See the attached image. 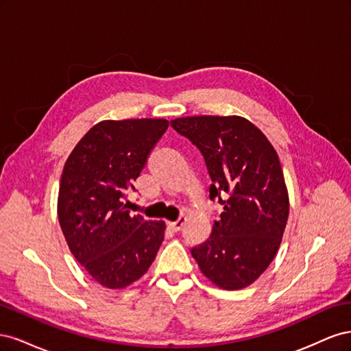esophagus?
I'll return each mask as SVG.
<instances>
[{"instance_id": "obj_1", "label": "esophagus", "mask_w": 351, "mask_h": 351, "mask_svg": "<svg viewBox=\"0 0 351 351\" xmlns=\"http://www.w3.org/2000/svg\"><path fill=\"white\" fill-rule=\"evenodd\" d=\"M184 221H186V218L180 217L176 222H168V228L171 230V231H174V232H177V231H180V230L183 228V226H184Z\"/></svg>"}]
</instances>
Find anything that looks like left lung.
Here are the masks:
<instances>
[{
	"mask_svg": "<svg viewBox=\"0 0 351 351\" xmlns=\"http://www.w3.org/2000/svg\"><path fill=\"white\" fill-rule=\"evenodd\" d=\"M205 158L209 197L224 206L209 239L192 249L199 269L224 290L256 281L277 254L290 202L277 151L256 125L239 115L171 120Z\"/></svg>",
	"mask_w": 351,
	"mask_h": 351,
	"instance_id": "1",
	"label": "left lung"
}]
</instances>
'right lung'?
I'll return each mask as SVG.
<instances>
[{"label": "right lung", "instance_id": "1", "mask_svg": "<svg viewBox=\"0 0 351 351\" xmlns=\"http://www.w3.org/2000/svg\"><path fill=\"white\" fill-rule=\"evenodd\" d=\"M168 129L165 119L104 120L69 155L58 190V221L73 256L102 287L125 289L147 272L165 222L127 210V190Z\"/></svg>", "mask_w": 351, "mask_h": 351}]
</instances>
